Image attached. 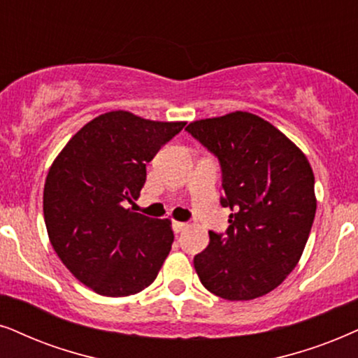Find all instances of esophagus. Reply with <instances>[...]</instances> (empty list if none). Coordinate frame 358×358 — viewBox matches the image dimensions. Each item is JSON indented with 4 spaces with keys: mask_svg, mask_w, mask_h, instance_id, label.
Listing matches in <instances>:
<instances>
[{
    "mask_svg": "<svg viewBox=\"0 0 358 358\" xmlns=\"http://www.w3.org/2000/svg\"><path fill=\"white\" fill-rule=\"evenodd\" d=\"M171 228H173L175 233H183L185 229L188 228V224L182 223V221H173V223H171Z\"/></svg>",
    "mask_w": 358,
    "mask_h": 358,
    "instance_id": "1",
    "label": "esophagus"
}]
</instances>
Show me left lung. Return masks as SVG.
<instances>
[{"mask_svg":"<svg viewBox=\"0 0 358 358\" xmlns=\"http://www.w3.org/2000/svg\"><path fill=\"white\" fill-rule=\"evenodd\" d=\"M187 132L218 158L229 208L224 234L194 256L198 278L226 301H251L296 268L315 216L314 173L282 132L250 112L192 122Z\"/></svg>","mask_w":358,"mask_h":358,"instance_id":"1","label":"left lung"}]
</instances>
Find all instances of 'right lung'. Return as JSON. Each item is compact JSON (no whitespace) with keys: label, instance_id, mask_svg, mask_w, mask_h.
Returning <instances> with one entry per match:
<instances>
[{"label":"right lung","instance_id":"add662e5","mask_svg":"<svg viewBox=\"0 0 358 358\" xmlns=\"http://www.w3.org/2000/svg\"><path fill=\"white\" fill-rule=\"evenodd\" d=\"M187 122H153L107 112L62 148L44 185L43 210L54 251L101 296H132L150 286L169 256V220L127 210L147 180V164Z\"/></svg>","mask_w":358,"mask_h":358}]
</instances>
